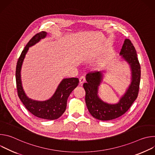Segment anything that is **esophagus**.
<instances>
[{
  "label": "esophagus",
  "instance_id": "obj_1",
  "mask_svg": "<svg viewBox=\"0 0 155 155\" xmlns=\"http://www.w3.org/2000/svg\"><path fill=\"white\" fill-rule=\"evenodd\" d=\"M79 81H80V84H82L83 83H84V81H85V78H84V77H83V76L81 77L80 78V79H79Z\"/></svg>",
  "mask_w": 155,
  "mask_h": 155
}]
</instances>
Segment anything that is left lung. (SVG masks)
Returning a JSON list of instances; mask_svg holds the SVG:
<instances>
[{
	"label": "left lung",
	"instance_id": "8db88e82",
	"mask_svg": "<svg viewBox=\"0 0 155 155\" xmlns=\"http://www.w3.org/2000/svg\"><path fill=\"white\" fill-rule=\"evenodd\" d=\"M120 55L121 61H126L129 65L131 78L130 84L117 103H107L99 96V87L103 80L105 71L87 74L86 76L87 82L83 84L86 92V104L91 115L99 120H112L121 117L127 111L138 96L140 65L136 50L129 39L124 40Z\"/></svg>",
	"mask_w": 155,
	"mask_h": 155
}]
</instances>
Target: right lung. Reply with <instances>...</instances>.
<instances>
[{
  "label": "right lung",
  "mask_w": 155,
  "mask_h": 155,
  "mask_svg": "<svg viewBox=\"0 0 155 155\" xmlns=\"http://www.w3.org/2000/svg\"><path fill=\"white\" fill-rule=\"evenodd\" d=\"M47 35V32H40L35 35L28 43L17 62L16 81L18 96L28 111L38 118L53 120L59 118L65 111L68 99L72 91L78 85V78H64L49 99L40 101L33 100L26 95L22 84L21 75L22 65L29 47L35 45L41 39L45 38Z\"/></svg>",
  "instance_id": "1"
}]
</instances>
